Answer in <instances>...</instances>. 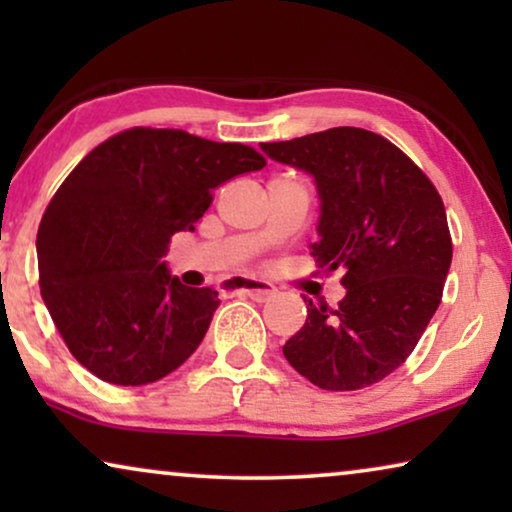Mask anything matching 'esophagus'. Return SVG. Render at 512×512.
I'll list each match as a JSON object with an SVG mask.
<instances>
[{
    "mask_svg": "<svg viewBox=\"0 0 512 512\" xmlns=\"http://www.w3.org/2000/svg\"><path fill=\"white\" fill-rule=\"evenodd\" d=\"M228 291L235 293H244V296L258 300V303H265L275 296V286L268 282H261V279H251V277H233L226 282Z\"/></svg>",
    "mask_w": 512,
    "mask_h": 512,
    "instance_id": "1",
    "label": "esophagus"
}]
</instances>
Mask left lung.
<instances>
[{"label":"left lung","mask_w":512,"mask_h":512,"mask_svg":"<svg viewBox=\"0 0 512 512\" xmlns=\"http://www.w3.org/2000/svg\"><path fill=\"white\" fill-rule=\"evenodd\" d=\"M261 149L317 181L312 256L326 272L345 270L347 296L335 310L305 298V326L284 345L286 361L319 389L370 387L408 359L443 298L452 263L443 198L396 144L363 128Z\"/></svg>","instance_id":"1"}]
</instances>
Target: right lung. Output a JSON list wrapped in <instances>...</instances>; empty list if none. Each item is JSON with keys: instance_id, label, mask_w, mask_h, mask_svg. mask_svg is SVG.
Masks as SVG:
<instances>
[{"instance_id": "add662e5", "label": "right lung", "mask_w": 512, "mask_h": 512, "mask_svg": "<svg viewBox=\"0 0 512 512\" xmlns=\"http://www.w3.org/2000/svg\"><path fill=\"white\" fill-rule=\"evenodd\" d=\"M261 167L247 144L130 128L69 172L41 216L37 258L41 298L83 368L139 387L198 349L219 293L170 277L163 256L174 233L195 230L216 186Z\"/></svg>"}]
</instances>
